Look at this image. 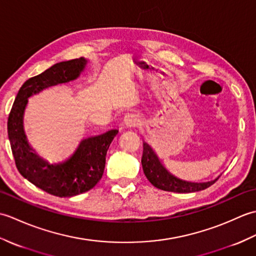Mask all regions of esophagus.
Masks as SVG:
<instances>
[{
	"label": "esophagus",
	"mask_w": 256,
	"mask_h": 256,
	"mask_svg": "<svg viewBox=\"0 0 256 256\" xmlns=\"http://www.w3.org/2000/svg\"><path fill=\"white\" fill-rule=\"evenodd\" d=\"M123 122H124V124L126 125V126H128V128L136 126V125L140 123V116H138L136 113H134V112L126 113V114H125V116H124Z\"/></svg>",
	"instance_id": "1"
}]
</instances>
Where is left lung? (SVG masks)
<instances>
[{
  "mask_svg": "<svg viewBox=\"0 0 256 256\" xmlns=\"http://www.w3.org/2000/svg\"><path fill=\"white\" fill-rule=\"evenodd\" d=\"M142 166L146 178L148 179L150 182L153 184V186L158 189L165 190V192H172L184 194L200 192V190H204L210 187L211 184H214L220 177L218 176L216 179H212L210 182H194L178 178L177 176L172 175V174L162 165V162L158 158V156L156 155L155 150L146 142H143Z\"/></svg>",
  "mask_w": 256,
  "mask_h": 256,
  "instance_id": "8db88e82",
  "label": "left lung"
}]
</instances>
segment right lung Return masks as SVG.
I'll list each match as a JSON object with an SVG mask.
<instances>
[{
  "label": "right lung",
  "mask_w": 256,
  "mask_h": 256,
  "mask_svg": "<svg viewBox=\"0 0 256 256\" xmlns=\"http://www.w3.org/2000/svg\"><path fill=\"white\" fill-rule=\"evenodd\" d=\"M86 58L55 64L20 86L8 116L10 148L20 175L44 192L57 197H72L88 192L100 180L106 156L118 130L112 128L80 140L72 155L59 162H48L32 148L24 131V113L28 98L50 86L76 80L86 66Z\"/></svg>",
  "instance_id": "obj_1"
}]
</instances>
